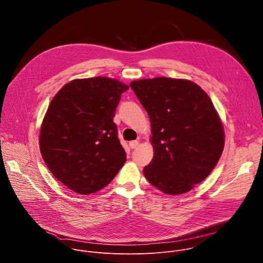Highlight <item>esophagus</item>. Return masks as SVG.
Wrapping results in <instances>:
<instances>
[{
    "mask_svg": "<svg viewBox=\"0 0 263 263\" xmlns=\"http://www.w3.org/2000/svg\"><path fill=\"white\" fill-rule=\"evenodd\" d=\"M138 144H139L138 140H133V141H130V143H129L131 148H136L138 146Z\"/></svg>",
    "mask_w": 263,
    "mask_h": 263,
    "instance_id": "34e87169",
    "label": "esophagus"
}]
</instances>
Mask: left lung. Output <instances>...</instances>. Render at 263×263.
Wrapping results in <instances>:
<instances>
[{"mask_svg": "<svg viewBox=\"0 0 263 263\" xmlns=\"http://www.w3.org/2000/svg\"><path fill=\"white\" fill-rule=\"evenodd\" d=\"M147 112L154 146L146 180L167 195L204 181L223 149V128L208 95L196 83L166 77L130 84Z\"/></svg>", "mask_w": 263, "mask_h": 263, "instance_id": "obj_1", "label": "left lung"}]
</instances>
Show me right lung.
Wrapping results in <instances>:
<instances>
[{
	"mask_svg": "<svg viewBox=\"0 0 263 263\" xmlns=\"http://www.w3.org/2000/svg\"><path fill=\"white\" fill-rule=\"evenodd\" d=\"M128 89L106 77L76 79L51 101L41 128V153L50 172L69 190L97 193L126 162L114 118Z\"/></svg>",
	"mask_w": 263,
	"mask_h": 263,
	"instance_id": "add662e5",
	"label": "right lung"
}]
</instances>
